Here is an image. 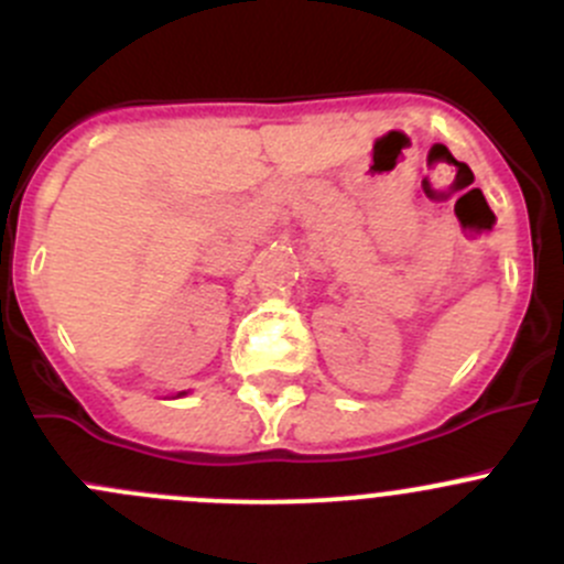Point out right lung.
<instances>
[{"label": "right lung", "mask_w": 564, "mask_h": 564, "mask_svg": "<svg viewBox=\"0 0 564 564\" xmlns=\"http://www.w3.org/2000/svg\"><path fill=\"white\" fill-rule=\"evenodd\" d=\"M180 395H182V392H180Z\"/></svg>", "instance_id": "right-lung-1"}]
</instances>
